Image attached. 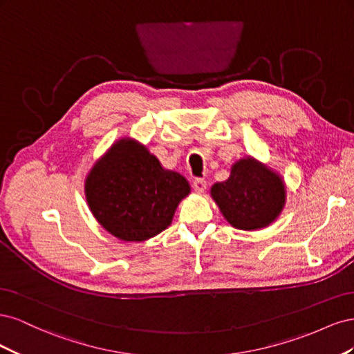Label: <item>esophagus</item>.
Instances as JSON below:
<instances>
[{
  "label": "esophagus",
  "mask_w": 354,
  "mask_h": 354,
  "mask_svg": "<svg viewBox=\"0 0 354 354\" xmlns=\"http://www.w3.org/2000/svg\"><path fill=\"white\" fill-rule=\"evenodd\" d=\"M192 186H194V190L198 192V194H202V192L207 189V181L203 178H195L194 183H192Z\"/></svg>",
  "instance_id": "34e87169"
}]
</instances>
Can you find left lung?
<instances>
[{"label": "left lung", "mask_w": 354, "mask_h": 354, "mask_svg": "<svg viewBox=\"0 0 354 354\" xmlns=\"http://www.w3.org/2000/svg\"><path fill=\"white\" fill-rule=\"evenodd\" d=\"M211 196L233 227H267L283 209L286 189L279 174L248 156L233 164L230 177L211 187Z\"/></svg>", "instance_id": "left-lung-1"}]
</instances>
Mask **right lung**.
Masks as SVG:
<instances>
[{
  "mask_svg": "<svg viewBox=\"0 0 354 354\" xmlns=\"http://www.w3.org/2000/svg\"><path fill=\"white\" fill-rule=\"evenodd\" d=\"M189 181L162 168L146 146L121 138L85 178V198L102 227L125 242L147 241L173 221Z\"/></svg>",
  "mask_w": 354,
  "mask_h": 354,
  "instance_id": "obj_1",
  "label": "right lung"
}]
</instances>
